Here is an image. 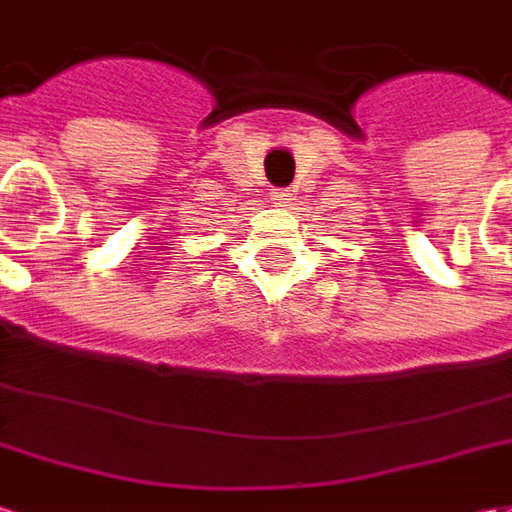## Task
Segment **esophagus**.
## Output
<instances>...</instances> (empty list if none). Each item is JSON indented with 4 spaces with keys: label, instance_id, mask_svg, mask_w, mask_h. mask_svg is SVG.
Here are the masks:
<instances>
[{
    "label": "esophagus",
    "instance_id": "1",
    "mask_svg": "<svg viewBox=\"0 0 512 512\" xmlns=\"http://www.w3.org/2000/svg\"><path fill=\"white\" fill-rule=\"evenodd\" d=\"M271 201H274L277 207H291L294 193H291V190H274V193H271Z\"/></svg>",
    "mask_w": 512,
    "mask_h": 512
}]
</instances>
